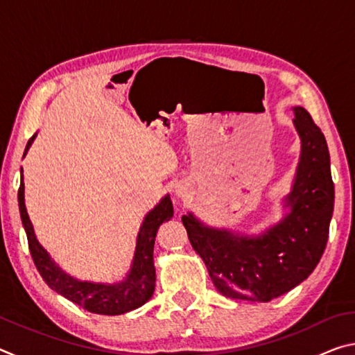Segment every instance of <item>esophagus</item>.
I'll use <instances>...</instances> for the list:
<instances>
[{
    "instance_id": "34e87169",
    "label": "esophagus",
    "mask_w": 355,
    "mask_h": 355,
    "mask_svg": "<svg viewBox=\"0 0 355 355\" xmlns=\"http://www.w3.org/2000/svg\"><path fill=\"white\" fill-rule=\"evenodd\" d=\"M175 192H177V196H180V197L184 196V189H183V188H177Z\"/></svg>"
}]
</instances>
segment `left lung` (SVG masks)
Returning <instances> with one entry per match:
<instances>
[{
    "label": "left lung",
    "mask_w": 355,
    "mask_h": 355,
    "mask_svg": "<svg viewBox=\"0 0 355 355\" xmlns=\"http://www.w3.org/2000/svg\"><path fill=\"white\" fill-rule=\"evenodd\" d=\"M293 111L300 156L277 224L244 235L209 227L192 213L182 218L192 249L225 297L269 302L307 279L326 249L335 200L327 142L304 107Z\"/></svg>",
    "instance_id": "8db88e82"
}]
</instances>
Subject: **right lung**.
<instances>
[{
  "label": "right lung",
  "instance_id": "obj_1",
  "mask_svg": "<svg viewBox=\"0 0 355 355\" xmlns=\"http://www.w3.org/2000/svg\"><path fill=\"white\" fill-rule=\"evenodd\" d=\"M35 133L31 139L28 141L25 155L28 153L29 147L34 142ZM23 155V156H25ZM19 208L20 218L25 227L28 245L31 257L34 260L35 268H37L42 279L45 284L55 290L56 293L62 294L65 299L71 300L91 313L98 315H122L127 311L139 309L147 300L153 296L155 291V264H153V245L156 232L159 225L166 220H171L173 216V207L171 196L167 194L159 200L158 205L146 214L142 220L136 238V249L135 257L131 261V268L127 277L116 284H101V282H86L71 277L70 274L62 271V268L53 260L50 254L44 249L37 238H35L34 227L29 219L26 207H25V183H23V171L19 189Z\"/></svg>",
  "mask_w": 355,
  "mask_h": 355
}]
</instances>
